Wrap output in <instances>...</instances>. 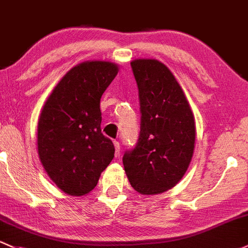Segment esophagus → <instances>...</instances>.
I'll list each match as a JSON object with an SVG mask.
<instances>
[{
	"label": "esophagus",
	"mask_w": 248,
	"mask_h": 248,
	"mask_svg": "<svg viewBox=\"0 0 248 248\" xmlns=\"http://www.w3.org/2000/svg\"><path fill=\"white\" fill-rule=\"evenodd\" d=\"M114 149H116L114 156L119 157V155H121V144H119V142H117V140H114Z\"/></svg>",
	"instance_id": "1"
}]
</instances>
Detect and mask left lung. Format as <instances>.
<instances>
[{
    "label": "left lung",
    "instance_id": "8db88e82",
    "mask_svg": "<svg viewBox=\"0 0 248 248\" xmlns=\"http://www.w3.org/2000/svg\"><path fill=\"white\" fill-rule=\"evenodd\" d=\"M131 67L140 104L137 144L123 156L131 187L143 195L167 191L187 171L195 148V119L174 74L156 59H136Z\"/></svg>",
    "mask_w": 248,
    "mask_h": 248
}]
</instances>
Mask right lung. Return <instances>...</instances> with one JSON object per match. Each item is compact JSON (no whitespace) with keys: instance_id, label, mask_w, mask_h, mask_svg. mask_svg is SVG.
<instances>
[{"instance_id":"obj_1","label":"right lung","mask_w":248,"mask_h":248,"mask_svg":"<svg viewBox=\"0 0 248 248\" xmlns=\"http://www.w3.org/2000/svg\"><path fill=\"white\" fill-rule=\"evenodd\" d=\"M110 61H84L61 78L38 122V153L50 180L72 196L89 194L114 156L102 134L100 98L118 73Z\"/></svg>"}]
</instances>
